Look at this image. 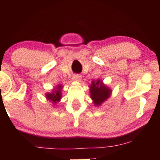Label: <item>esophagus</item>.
<instances>
[{"label":"esophagus","mask_w":160,"mask_h":160,"mask_svg":"<svg viewBox=\"0 0 160 160\" xmlns=\"http://www.w3.org/2000/svg\"><path fill=\"white\" fill-rule=\"evenodd\" d=\"M81 78L82 77H81V76L79 75V74H75V75L73 76V79L74 81H80Z\"/></svg>","instance_id":"1"}]
</instances>
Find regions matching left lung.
Instances as JSON below:
<instances>
[{
	"instance_id": "obj_1",
	"label": "left lung",
	"mask_w": 160,
	"mask_h": 160,
	"mask_svg": "<svg viewBox=\"0 0 160 160\" xmlns=\"http://www.w3.org/2000/svg\"><path fill=\"white\" fill-rule=\"evenodd\" d=\"M111 89L106 87L100 80L96 82L92 81L90 86L91 98L94 101L95 106H100L102 102L107 100L110 96Z\"/></svg>"
}]
</instances>
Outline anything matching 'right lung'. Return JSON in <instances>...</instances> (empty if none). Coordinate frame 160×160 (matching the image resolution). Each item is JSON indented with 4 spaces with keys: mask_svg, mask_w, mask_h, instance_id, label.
I'll return each mask as SVG.
<instances>
[{
    "mask_svg": "<svg viewBox=\"0 0 160 160\" xmlns=\"http://www.w3.org/2000/svg\"><path fill=\"white\" fill-rule=\"evenodd\" d=\"M61 87L60 85H58V89H56L55 91L53 92L52 93H48L47 95V99H49L50 100H52L54 103L58 102L59 100H60L61 98Z\"/></svg>",
    "mask_w": 160,
    "mask_h": 160,
    "instance_id": "add662e5",
    "label": "right lung"
}]
</instances>
